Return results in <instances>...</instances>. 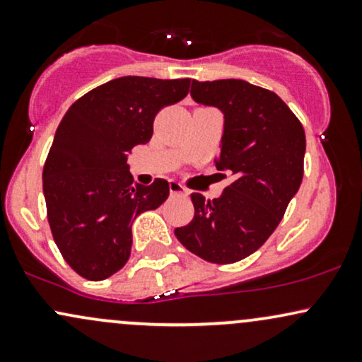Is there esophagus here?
I'll return each instance as SVG.
<instances>
[{"label": "esophagus", "mask_w": 362, "mask_h": 362, "mask_svg": "<svg viewBox=\"0 0 362 362\" xmlns=\"http://www.w3.org/2000/svg\"><path fill=\"white\" fill-rule=\"evenodd\" d=\"M170 194L172 195H187V190L178 182H170Z\"/></svg>", "instance_id": "esophagus-1"}]
</instances>
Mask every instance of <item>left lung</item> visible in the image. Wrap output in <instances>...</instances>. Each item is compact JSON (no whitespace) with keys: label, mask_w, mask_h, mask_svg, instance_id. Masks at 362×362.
I'll return each mask as SVG.
<instances>
[{"label":"left lung","mask_w":362,"mask_h":362,"mask_svg":"<svg viewBox=\"0 0 362 362\" xmlns=\"http://www.w3.org/2000/svg\"><path fill=\"white\" fill-rule=\"evenodd\" d=\"M190 97L223 112L214 163L233 182L213 201L190 195L194 219L175 236L201 259L233 264L267 242L300 190L305 129L274 91L243 80H192Z\"/></svg>","instance_id":"8db88e82"}]
</instances>
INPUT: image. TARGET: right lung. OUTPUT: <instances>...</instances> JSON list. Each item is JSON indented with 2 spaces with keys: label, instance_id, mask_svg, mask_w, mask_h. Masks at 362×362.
Segmentation results:
<instances>
[{
  "label": "right lung",
  "instance_id": "add662e5",
  "mask_svg": "<svg viewBox=\"0 0 362 362\" xmlns=\"http://www.w3.org/2000/svg\"><path fill=\"white\" fill-rule=\"evenodd\" d=\"M189 86V78H115L62 117L44 165V197L54 242L85 279L120 271L131 255L132 221L167 201L163 178L132 184L127 155L151 139L158 112L185 98Z\"/></svg>",
  "mask_w": 362,
  "mask_h": 362
}]
</instances>
